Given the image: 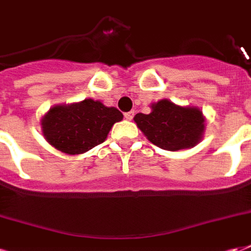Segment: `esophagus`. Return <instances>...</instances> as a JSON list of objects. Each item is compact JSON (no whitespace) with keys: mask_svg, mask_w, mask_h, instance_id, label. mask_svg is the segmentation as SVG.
<instances>
[{"mask_svg":"<svg viewBox=\"0 0 251 251\" xmlns=\"http://www.w3.org/2000/svg\"><path fill=\"white\" fill-rule=\"evenodd\" d=\"M124 118L127 119V120H132V118H133V112H127V113H124Z\"/></svg>","mask_w":251,"mask_h":251,"instance_id":"obj_1","label":"esophagus"}]
</instances>
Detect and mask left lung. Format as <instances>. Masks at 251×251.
Here are the masks:
<instances>
[{"label":"left lung","instance_id":"1","mask_svg":"<svg viewBox=\"0 0 251 251\" xmlns=\"http://www.w3.org/2000/svg\"><path fill=\"white\" fill-rule=\"evenodd\" d=\"M148 115L136 113L135 123L144 136L166 151L193 148L203 139L206 118L198 107L178 105L168 99L151 104Z\"/></svg>","mask_w":251,"mask_h":251}]
</instances>
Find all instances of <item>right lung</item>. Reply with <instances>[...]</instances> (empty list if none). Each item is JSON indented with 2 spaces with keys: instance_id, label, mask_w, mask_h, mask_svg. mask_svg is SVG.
<instances>
[{
  "instance_id": "add662e5",
  "label": "right lung",
  "mask_w": 251,
  "mask_h": 251,
  "mask_svg": "<svg viewBox=\"0 0 251 251\" xmlns=\"http://www.w3.org/2000/svg\"><path fill=\"white\" fill-rule=\"evenodd\" d=\"M123 120V113L99 100L85 99L71 104H57L41 118L44 139L68 155L84 153L103 143L113 124Z\"/></svg>"
}]
</instances>
